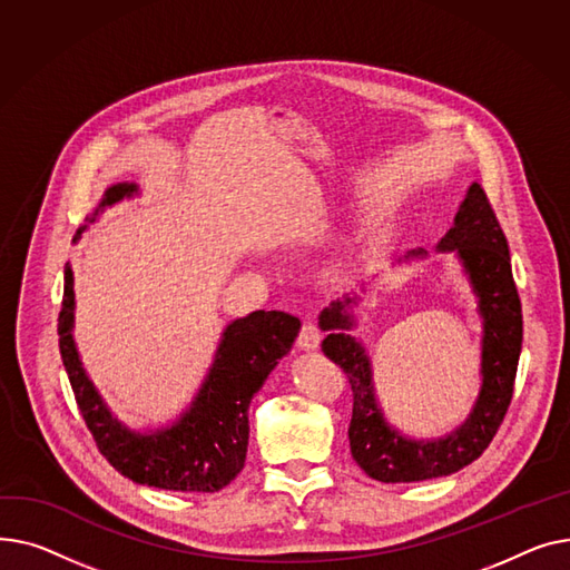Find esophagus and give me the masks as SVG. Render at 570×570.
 <instances>
[{"label": "esophagus", "mask_w": 570, "mask_h": 570, "mask_svg": "<svg viewBox=\"0 0 570 570\" xmlns=\"http://www.w3.org/2000/svg\"><path fill=\"white\" fill-rule=\"evenodd\" d=\"M320 341H322V331H320L317 322L304 320V324H301V328H298L296 345L301 350H315V347H320Z\"/></svg>", "instance_id": "obj_1"}]
</instances>
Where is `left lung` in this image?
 <instances>
[{
  "mask_svg": "<svg viewBox=\"0 0 570 570\" xmlns=\"http://www.w3.org/2000/svg\"><path fill=\"white\" fill-rule=\"evenodd\" d=\"M440 250H458L466 274L479 294L483 315V386L472 416L460 430L440 442H414L391 430L375 403L373 373L363 347L341 333L352 320L336 301L320 317L331 331L322 343L324 354L341 365L350 377L354 407L350 421V449L361 470L382 483H412L449 476L474 462L492 442L504 421L522 350V306L511 272L509 244L485 190L474 184L455 216V225L440 244Z\"/></svg>",
  "mask_w": 570,
  "mask_h": 570,
  "instance_id": "1",
  "label": "left lung"
}]
</instances>
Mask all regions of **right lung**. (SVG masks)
<instances>
[{"label":"right lung","instance_id":"obj_1","mask_svg":"<svg viewBox=\"0 0 570 570\" xmlns=\"http://www.w3.org/2000/svg\"><path fill=\"white\" fill-rule=\"evenodd\" d=\"M136 193L132 184L108 188L96 214ZM82 225L73 242L80 237ZM73 274L63 272V298L59 311V352L76 403L91 438L115 470L142 485L177 492H218L244 470L248 451V405L264 380L283 358L298 333V317L281 311H255L234 320L218 347L212 373L197 393L190 412L173 428L138 434L117 423L78 358L73 336Z\"/></svg>","mask_w":570,"mask_h":570}]
</instances>
